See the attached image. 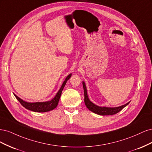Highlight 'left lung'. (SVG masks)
Masks as SVG:
<instances>
[{"instance_id": "1", "label": "left lung", "mask_w": 152, "mask_h": 152, "mask_svg": "<svg viewBox=\"0 0 152 152\" xmlns=\"http://www.w3.org/2000/svg\"><path fill=\"white\" fill-rule=\"evenodd\" d=\"M82 84H83V88H84V103L85 104L88 108L90 111L93 112L96 114L100 115H114L116 114L118 112H119L122 110L124 107H126V106L129 103V102L126 103V104H124L122 106L118 107L115 108H110V107H100L94 104V103H92L91 101L89 99L88 96H87V89L85 85V83L83 82H82Z\"/></svg>"}]
</instances>
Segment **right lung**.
<instances>
[{
  "label": "right lung",
  "mask_w": 152,
  "mask_h": 152,
  "mask_svg": "<svg viewBox=\"0 0 152 152\" xmlns=\"http://www.w3.org/2000/svg\"><path fill=\"white\" fill-rule=\"evenodd\" d=\"M72 74L69 75L66 78L65 80L64 81L63 83L61 88L59 89V91L58 92V93L56 94V96L50 101H49V102H37V103H28L26 102L25 101L22 100L20 99L19 97H18L16 95L14 94V95L15 96L16 98L19 101V102L21 104L23 107H24L25 108L28 109L29 110H31V111L35 112H49L54 109L57 107V105L58 104L59 98H60V96L62 93V91L65 87L66 81L70 79L71 77Z\"/></svg>",
  "instance_id": "obj_1"
}]
</instances>
